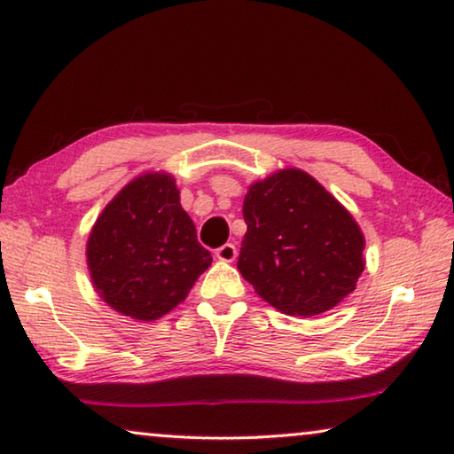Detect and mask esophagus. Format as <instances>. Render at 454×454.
Masks as SVG:
<instances>
[{"label":"esophagus","mask_w":454,"mask_h":454,"mask_svg":"<svg viewBox=\"0 0 454 454\" xmlns=\"http://www.w3.org/2000/svg\"><path fill=\"white\" fill-rule=\"evenodd\" d=\"M215 258L222 262H232L236 258V247L232 242H226L222 244L220 248H215Z\"/></svg>","instance_id":"34e87169"}]
</instances>
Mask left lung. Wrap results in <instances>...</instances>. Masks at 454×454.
Masks as SVG:
<instances>
[{"label":"left lung","instance_id":"obj_1","mask_svg":"<svg viewBox=\"0 0 454 454\" xmlns=\"http://www.w3.org/2000/svg\"><path fill=\"white\" fill-rule=\"evenodd\" d=\"M239 270L286 315H319L354 293L364 236L351 214L301 169L256 182L244 198Z\"/></svg>","mask_w":454,"mask_h":454}]
</instances>
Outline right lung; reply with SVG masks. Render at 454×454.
Returning a JSON list of instances; mask_svg holds the SVG:
<instances>
[{
    "label": "right lung",
    "instance_id": "obj_1",
    "mask_svg": "<svg viewBox=\"0 0 454 454\" xmlns=\"http://www.w3.org/2000/svg\"><path fill=\"white\" fill-rule=\"evenodd\" d=\"M86 258L100 297L139 321L177 307L212 264L165 174L137 177L114 196L92 228Z\"/></svg>",
    "mask_w": 454,
    "mask_h": 454
}]
</instances>
